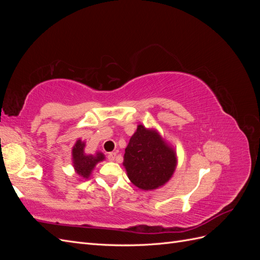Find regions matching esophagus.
I'll return each mask as SVG.
<instances>
[{
    "mask_svg": "<svg viewBox=\"0 0 260 260\" xmlns=\"http://www.w3.org/2000/svg\"><path fill=\"white\" fill-rule=\"evenodd\" d=\"M107 158H108V160H111V161H114L115 160V158H116V153H108V155H107Z\"/></svg>",
    "mask_w": 260,
    "mask_h": 260,
    "instance_id": "1",
    "label": "esophagus"
}]
</instances>
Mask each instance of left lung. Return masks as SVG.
Here are the masks:
<instances>
[{
    "label": "left lung",
    "instance_id": "8db88e82",
    "mask_svg": "<svg viewBox=\"0 0 260 260\" xmlns=\"http://www.w3.org/2000/svg\"><path fill=\"white\" fill-rule=\"evenodd\" d=\"M176 154L156 131L140 124L125 147L123 166L131 182L142 190H154L171 178Z\"/></svg>",
    "mask_w": 260,
    "mask_h": 260
}]
</instances>
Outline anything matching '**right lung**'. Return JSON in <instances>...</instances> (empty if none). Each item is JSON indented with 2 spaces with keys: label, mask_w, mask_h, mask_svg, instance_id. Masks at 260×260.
<instances>
[{
  "label": "right lung",
  "mask_w": 260,
  "mask_h": 260,
  "mask_svg": "<svg viewBox=\"0 0 260 260\" xmlns=\"http://www.w3.org/2000/svg\"><path fill=\"white\" fill-rule=\"evenodd\" d=\"M84 145L85 144L81 142V140L77 141L73 148V159L77 174L83 178H89L95 165L104 159V155L102 153H98L96 155H86L84 153Z\"/></svg>",
  "instance_id": "obj_1"
}]
</instances>
